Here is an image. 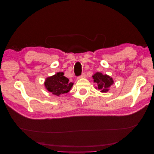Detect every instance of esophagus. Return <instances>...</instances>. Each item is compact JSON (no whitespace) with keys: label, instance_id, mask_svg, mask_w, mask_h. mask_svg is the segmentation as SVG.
I'll return each instance as SVG.
<instances>
[{"label":"esophagus","instance_id":"obj_1","mask_svg":"<svg viewBox=\"0 0 154 154\" xmlns=\"http://www.w3.org/2000/svg\"><path fill=\"white\" fill-rule=\"evenodd\" d=\"M85 77H86L85 74V73H83L80 77H78V78H85Z\"/></svg>","mask_w":154,"mask_h":154}]
</instances>
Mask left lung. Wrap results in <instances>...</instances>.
<instances>
[{
	"mask_svg": "<svg viewBox=\"0 0 154 154\" xmlns=\"http://www.w3.org/2000/svg\"><path fill=\"white\" fill-rule=\"evenodd\" d=\"M92 78L94 82L97 84L96 88L100 90L101 92H107L110 90V87L114 84L112 78L100 72H96L92 76Z\"/></svg>",
	"mask_w": 154,
	"mask_h": 154,
	"instance_id": "obj_1",
	"label": "left lung"
}]
</instances>
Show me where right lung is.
I'll return each mask as SVG.
<instances>
[{"label": "right lung", "instance_id": "1", "mask_svg": "<svg viewBox=\"0 0 154 154\" xmlns=\"http://www.w3.org/2000/svg\"><path fill=\"white\" fill-rule=\"evenodd\" d=\"M63 75V72H59L53 76L46 78L44 85L47 91L57 96L71 91L74 83L69 82V79Z\"/></svg>", "mask_w": 154, "mask_h": 154}]
</instances>
